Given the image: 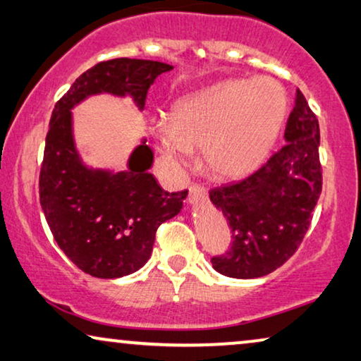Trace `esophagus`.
Instances as JSON below:
<instances>
[{"mask_svg": "<svg viewBox=\"0 0 361 361\" xmlns=\"http://www.w3.org/2000/svg\"><path fill=\"white\" fill-rule=\"evenodd\" d=\"M206 200H207V191L204 190V188L200 185H192L190 188V197H188L190 204H192V206L202 204V202H206Z\"/></svg>", "mask_w": 361, "mask_h": 361, "instance_id": "1", "label": "esophagus"}]
</instances>
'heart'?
I'll use <instances>...</instances> for the list:
<instances>
[{
  "mask_svg": "<svg viewBox=\"0 0 361 361\" xmlns=\"http://www.w3.org/2000/svg\"><path fill=\"white\" fill-rule=\"evenodd\" d=\"M286 109V93L276 80H227L181 96L166 123H152L150 134L171 165H186L191 152L201 150L212 178L240 180L265 164Z\"/></svg>",
  "mask_w": 361,
  "mask_h": 361,
  "instance_id": "obj_1",
  "label": "heart"
}]
</instances>
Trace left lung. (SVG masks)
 I'll return each mask as SVG.
<instances>
[{"label":"left lung","mask_w":361,"mask_h":361,"mask_svg":"<svg viewBox=\"0 0 361 361\" xmlns=\"http://www.w3.org/2000/svg\"><path fill=\"white\" fill-rule=\"evenodd\" d=\"M286 145L248 178L216 188L211 202L229 222L232 247L212 268L238 280L265 276L296 252L322 191L317 118L298 90Z\"/></svg>","instance_id":"obj_1"}]
</instances>
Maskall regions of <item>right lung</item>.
<instances>
[{
  "instance_id": "1",
  "label": "right lung",
  "mask_w": 361,
  "mask_h": 361,
  "mask_svg": "<svg viewBox=\"0 0 361 361\" xmlns=\"http://www.w3.org/2000/svg\"><path fill=\"white\" fill-rule=\"evenodd\" d=\"M171 68L139 59L101 62L80 75L55 104L40 169V206L62 252L94 278L128 276L144 267L157 229L180 214L188 191H165L149 173L154 152L145 137L124 170L86 164L72 111L96 94L130 98L142 111L155 78Z\"/></svg>"
}]
</instances>
